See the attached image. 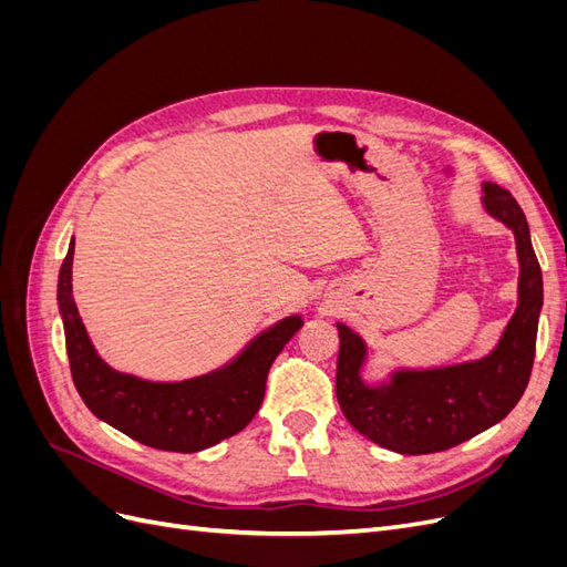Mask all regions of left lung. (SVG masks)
<instances>
[{
	"mask_svg": "<svg viewBox=\"0 0 567 567\" xmlns=\"http://www.w3.org/2000/svg\"><path fill=\"white\" fill-rule=\"evenodd\" d=\"M483 200L489 215L516 234L520 260L518 310L489 357L447 369L400 371L390 385L367 388L359 375L367 346L348 326L338 323L336 394L342 414L364 437L398 454L456 447L499 423L527 388L544 300L542 269L518 200L489 182Z\"/></svg>",
	"mask_w": 567,
	"mask_h": 567,
	"instance_id": "1",
	"label": "left lung"
}]
</instances>
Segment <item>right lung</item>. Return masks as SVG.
<instances>
[{"label": "right lung", "instance_id": "add662e5", "mask_svg": "<svg viewBox=\"0 0 567 567\" xmlns=\"http://www.w3.org/2000/svg\"><path fill=\"white\" fill-rule=\"evenodd\" d=\"M73 248L75 241L59 271V310L73 383L92 414L146 447L182 454L208 450L244 431L265 400L274 359L300 331V317L257 336L227 369L184 383H148L113 371L94 352L73 300Z\"/></svg>", "mask_w": 567, "mask_h": 567}]
</instances>
